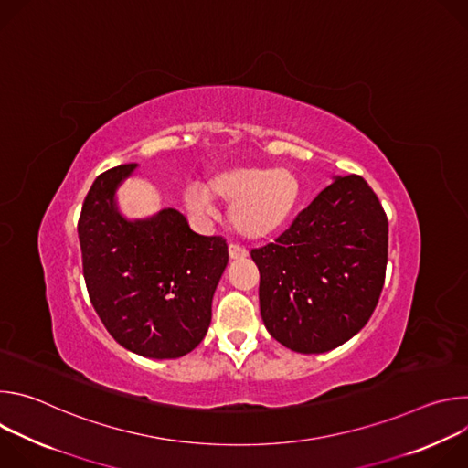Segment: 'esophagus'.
Masks as SVG:
<instances>
[{"mask_svg":"<svg viewBox=\"0 0 468 468\" xmlns=\"http://www.w3.org/2000/svg\"><path fill=\"white\" fill-rule=\"evenodd\" d=\"M229 257L233 259V261H237V259H244V257H248V250L246 248H242V246H239V244H229Z\"/></svg>","mask_w":468,"mask_h":468,"instance_id":"1","label":"esophagus"}]
</instances>
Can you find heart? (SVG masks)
Segmentation results:
<instances>
[{
	"label": "heart",
	"mask_w": 468,
	"mask_h": 468,
	"mask_svg": "<svg viewBox=\"0 0 468 468\" xmlns=\"http://www.w3.org/2000/svg\"><path fill=\"white\" fill-rule=\"evenodd\" d=\"M300 179L289 168L237 166L215 174L207 186L190 185L186 204L194 211H211L215 202L231 206L233 229L250 240L266 239L291 220L300 202Z\"/></svg>",
	"instance_id": "heart-1"
}]
</instances>
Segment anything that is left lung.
Returning a JSON list of instances; mask_svg holds the SVG:
<instances>
[{"mask_svg": "<svg viewBox=\"0 0 468 468\" xmlns=\"http://www.w3.org/2000/svg\"><path fill=\"white\" fill-rule=\"evenodd\" d=\"M388 222L370 185L337 177L276 242L251 250L271 335L300 354L352 339L372 316L387 269Z\"/></svg>", "mask_w": 468, "mask_h": 468, "instance_id": "1", "label": "left lung"}]
</instances>
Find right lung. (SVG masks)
<instances>
[{
	"label": "right lung",
	"instance_id": "1",
	"mask_svg": "<svg viewBox=\"0 0 468 468\" xmlns=\"http://www.w3.org/2000/svg\"><path fill=\"white\" fill-rule=\"evenodd\" d=\"M135 168L129 163L100 174L85 197L78 222L83 276L118 345L143 357L176 359L206 337L228 244L194 233L176 209L122 218L114 192Z\"/></svg>",
	"mask_w": 468,
	"mask_h": 468
}]
</instances>
